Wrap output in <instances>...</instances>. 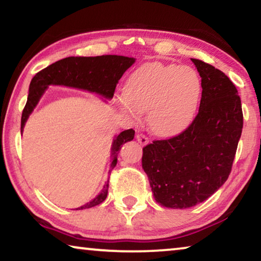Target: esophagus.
I'll return each mask as SVG.
<instances>
[{
  "label": "esophagus",
  "mask_w": 261,
  "mask_h": 261,
  "mask_svg": "<svg viewBox=\"0 0 261 261\" xmlns=\"http://www.w3.org/2000/svg\"><path fill=\"white\" fill-rule=\"evenodd\" d=\"M136 137H137V140L138 142L142 144V145H146V144L148 143V138L146 137L145 135H143V134H138L137 136H136Z\"/></svg>",
  "instance_id": "obj_1"
}]
</instances>
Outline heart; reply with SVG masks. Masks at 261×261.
<instances>
[{
  "label": "heart",
  "instance_id": "obj_1",
  "mask_svg": "<svg viewBox=\"0 0 261 261\" xmlns=\"http://www.w3.org/2000/svg\"><path fill=\"white\" fill-rule=\"evenodd\" d=\"M201 94V77L195 69L150 63L131 74L125 95L118 97V103L132 117L148 111L150 130L167 137L179 134L192 122Z\"/></svg>",
  "mask_w": 261,
  "mask_h": 261
}]
</instances>
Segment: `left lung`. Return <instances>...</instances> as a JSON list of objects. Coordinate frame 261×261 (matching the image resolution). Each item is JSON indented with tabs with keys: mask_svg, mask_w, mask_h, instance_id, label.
I'll return each instance as SVG.
<instances>
[{
	"mask_svg": "<svg viewBox=\"0 0 261 261\" xmlns=\"http://www.w3.org/2000/svg\"><path fill=\"white\" fill-rule=\"evenodd\" d=\"M192 61L202 82L196 117L181 134L143 148L153 196L172 209L201 203L225 182L243 129L242 101L232 81L204 61Z\"/></svg>",
	"mask_w": 261,
	"mask_h": 261,
	"instance_id": "8db88e82",
	"label": "left lung"
}]
</instances>
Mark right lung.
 I'll return each mask as SVG.
<instances>
[{"instance_id": "1", "label": "right lung", "mask_w": 261, "mask_h": 261, "mask_svg": "<svg viewBox=\"0 0 261 261\" xmlns=\"http://www.w3.org/2000/svg\"><path fill=\"white\" fill-rule=\"evenodd\" d=\"M134 63V58L123 56L68 57L41 69L32 77L30 82L28 101L23 109L22 119H20V132H23V127L25 125L29 116L34 111L41 95L44 94L45 89L49 85L85 89L88 92L100 94L107 98H113L119 79ZM134 137L135 131L129 129L121 132L114 139L113 147H111V165L109 173H111L117 164L118 151L121 150L123 144L130 142ZM108 188L109 180L105 185L101 193L93 201L80 208H76V210L92 208V206L102 203L108 195Z\"/></svg>"}]
</instances>
